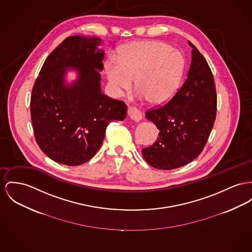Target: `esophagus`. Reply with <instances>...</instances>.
Wrapping results in <instances>:
<instances>
[{
  "label": "esophagus",
  "mask_w": 252,
  "mask_h": 252,
  "mask_svg": "<svg viewBox=\"0 0 252 252\" xmlns=\"http://www.w3.org/2000/svg\"><path fill=\"white\" fill-rule=\"evenodd\" d=\"M127 113H128L129 118H131V119H133L134 121H139V120H141V118H142L141 113H140L137 109H135L134 107H129Z\"/></svg>",
  "instance_id": "34e87169"
}]
</instances>
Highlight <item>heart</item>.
<instances>
[{
    "label": "heart",
    "instance_id": "1",
    "mask_svg": "<svg viewBox=\"0 0 252 252\" xmlns=\"http://www.w3.org/2000/svg\"><path fill=\"white\" fill-rule=\"evenodd\" d=\"M105 61L109 83L117 94L129 91L134 80L138 97L155 105L164 104L177 94L185 70L181 51L160 41L128 45L118 56Z\"/></svg>",
    "mask_w": 252,
    "mask_h": 252
}]
</instances>
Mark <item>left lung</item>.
<instances>
[{
    "label": "left lung",
    "instance_id": "8db88e82",
    "mask_svg": "<svg viewBox=\"0 0 252 252\" xmlns=\"http://www.w3.org/2000/svg\"><path fill=\"white\" fill-rule=\"evenodd\" d=\"M187 78L167 104L148 110L145 118L159 130L150 147L142 149L146 162L159 170L185 166L201 154L216 119L214 77L205 58L191 43Z\"/></svg>",
    "mask_w": 252,
    "mask_h": 252
}]
</instances>
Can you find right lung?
Here are the masks:
<instances>
[{
  "label": "right lung",
  "mask_w": 252,
  "mask_h": 252,
  "mask_svg": "<svg viewBox=\"0 0 252 252\" xmlns=\"http://www.w3.org/2000/svg\"><path fill=\"white\" fill-rule=\"evenodd\" d=\"M99 38L69 36L46 59L34 83L31 116L40 149L52 160L76 166L90 160L102 145L107 126L124 120L127 106L101 93L104 52ZM67 67L79 79L63 82Z\"/></svg>",
  "instance_id": "1"
}]
</instances>
